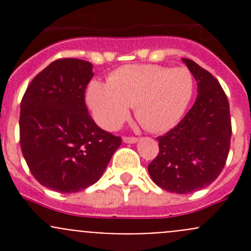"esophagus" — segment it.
I'll use <instances>...</instances> for the list:
<instances>
[{
	"label": "esophagus",
	"mask_w": 251,
	"mask_h": 251,
	"mask_svg": "<svg viewBox=\"0 0 251 251\" xmlns=\"http://www.w3.org/2000/svg\"><path fill=\"white\" fill-rule=\"evenodd\" d=\"M123 141L125 142V143H136V142L138 141V138L133 137V136H124Z\"/></svg>",
	"instance_id": "34e87169"
}]
</instances>
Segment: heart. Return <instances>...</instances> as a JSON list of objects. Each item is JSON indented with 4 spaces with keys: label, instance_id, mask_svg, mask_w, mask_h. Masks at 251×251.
Masks as SVG:
<instances>
[{
    "label": "heart",
    "instance_id": "heart-1",
    "mask_svg": "<svg viewBox=\"0 0 251 251\" xmlns=\"http://www.w3.org/2000/svg\"><path fill=\"white\" fill-rule=\"evenodd\" d=\"M194 77L187 68L155 64L126 65L113 72L108 83L91 82L87 103L104 128H115L135 107L137 120L154 132L176 125L194 93Z\"/></svg>",
    "mask_w": 251,
    "mask_h": 251
}]
</instances>
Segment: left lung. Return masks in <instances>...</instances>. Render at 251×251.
I'll return each instance as SVG.
<instances>
[{"instance_id": "obj_1", "label": "left lung", "mask_w": 251, "mask_h": 251, "mask_svg": "<svg viewBox=\"0 0 251 251\" xmlns=\"http://www.w3.org/2000/svg\"><path fill=\"white\" fill-rule=\"evenodd\" d=\"M198 85V96L184 118L163 136L148 165L154 183L173 193L205 188L226 165L232 136L229 103L216 77L183 58Z\"/></svg>"}]
</instances>
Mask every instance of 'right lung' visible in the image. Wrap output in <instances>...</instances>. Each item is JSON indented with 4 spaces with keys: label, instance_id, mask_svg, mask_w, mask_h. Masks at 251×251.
<instances>
[{
    "label": "right lung",
    "instance_id": "obj_1",
    "mask_svg": "<svg viewBox=\"0 0 251 251\" xmlns=\"http://www.w3.org/2000/svg\"><path fill=\"white\" fill-rule=\"evenodd\" d=\"M92 77L90 62L60 58L32 78L20 103L19 142L30 173L60 193L96 183L121 144L88 113L85 92Z\"/></svg>",
    "mask_w": 251,
    "mask_h": 251
}]
</instances>
